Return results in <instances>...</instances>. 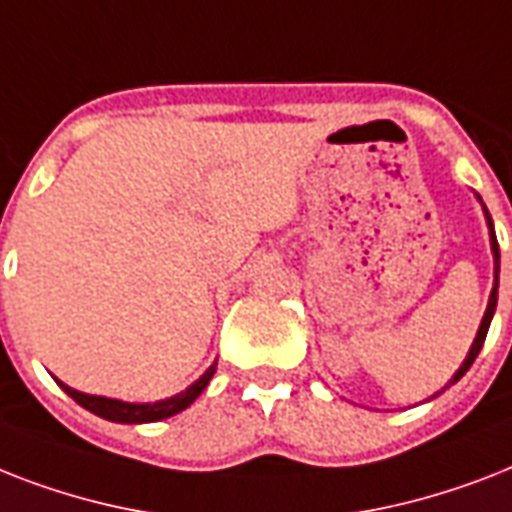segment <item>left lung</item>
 I'll return each instance as SVG.
<instances>
[{
    "instance_id": "obj_1",
    "label": "left lung",
    "mask_w": 512,
    "mask_h": 512,
    "mask_svg": "<svg viewBox=\"0 0 512 512\" xmlns=\"http://www.w3.org/2000/svg\"><path fill=\"white\" fill-rule=\"evenodd\" d=\"M478 201H481V196H476ZM481 207H484V201H481ZM484 217H486V225H489V244H492V255H494V287H492V295H489V305H486V313L484 319H481V327H478L476 332V340H473V345H470L468 356H465V361L460 364V369L454 372V377L449 382H446V388L449 385H454V382L460 380L462 374L468 372L470 366H473V361H476V356L481 353V348H484V340H486V332H489V324H492L494 319V311H497V289H500V244H497V233H494V223H492V215H489V209L484 207ZM441 388V390H446ZM438 390V393H441ZM436 393V396H438ZM430 396V398H436Z\"/></svg>"
}]
</instances>
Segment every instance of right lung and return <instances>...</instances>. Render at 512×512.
I'll use <instances>...</instances> for the list:
<instances>
[{"label":"right lung","mask_w":512,"mask_h":512,"mask_svg":"<svg viewBox=\"0 0 512 512\" xmlns=\"http://www.w3.org/2000/svg\"><path fill=\"white\" fill-rule=\"evenodd\" d=\"M217 369V361L209 366L207 372L201 374L199 380L191 382L188 388L175 393L170 398H162V401H154V404H130V401H119V398H106V396H90V393H82V390L68 388L66 382H60L58 385L66 390L68 396L74 398L76 404L84 406L87 412L98 414L103 420L111 422H124V425H143V422H159L167 420L172 414L183 412L188 406L201 396V390L207 388L209 380H212V374Z\"/></svg>","instance_id":"add662e5"}]
</instances>
